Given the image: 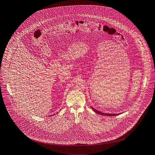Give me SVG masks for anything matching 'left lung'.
<instances>
[{
  "mask_svg": "<svg viewBox=\"0 0 155 155\" xmlns=\"http://www.w3.org/2000/svg\"><path fill=\"white\" fill-rule=\"evenodd\" d=\"M92 108V110L95 112V113H97V114H101V115H107V116H115V115H117L118 114H107V113H102V112H100V111H97V110H95L94 108Z\"/></svg>",
  "mask_w": 155,
  "mask_h": 155,
  "instance_id": "left-lung-1",
  "label": "left lung"
}]
</instances>
